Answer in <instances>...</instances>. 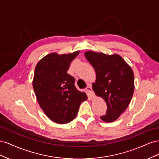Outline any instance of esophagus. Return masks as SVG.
<instances>
[{"label":"esophagus","instance_id":"esophagus-1","mask_svg":"<svg viewBox=\"0 0 159 159\" xmlns=\"http://www.w3.org/2000/svg\"><path fill=\"white\" fill-rule=\"evenodd\" d=\"M86 89H87V91L89 93L91 97V98H93L94 96H95V94H94V92H93V91L92 89V88H91V85H88L87 86V88H86Z\"/></svg>","mask_w":159,"mask_h":159}]
</instances>
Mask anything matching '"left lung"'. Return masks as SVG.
<instances>
[{
	"label": "left lung",
	"mask_w": 159,
	"mask_h": 159,
	"mask_svg": "<svg viewBox=\"0 0 159 159\" xmlns=\"http://www.w3.org/2000/svg\"><path fill=\"white\" fill-rule=\"evenodd\" d=\"M85 56L96 73L93 90L107 103L106 114L101 116L103 121L116 120L127 109L134 92L132 69L117 55L86 52Z\"/></svg>",
	"instance_id": "8db88e82"
}]
</instances>
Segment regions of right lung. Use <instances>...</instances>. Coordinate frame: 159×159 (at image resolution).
<instances>
[{"label":"right lung","instance_id":"add662e5","mask_svg":"<svg viewBox=\"0 0 159 159\" xmlns=\"http://www.w3.org/2000/svg\"><path fill=\"white\" fill-rule=\"evenodd\" d=\"M48 54L37 64L33 88L40 107L47 117L59 124L71 121L80 104L88 99L75 86V79L67 73L72 60L79 54Z\"/></svg>","mask_w":159,"mask_h":159}]
</instances>
